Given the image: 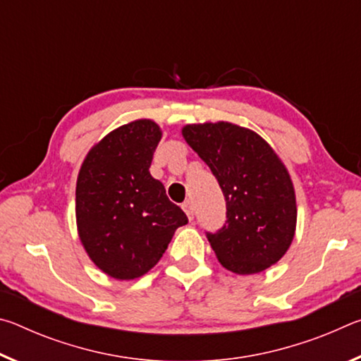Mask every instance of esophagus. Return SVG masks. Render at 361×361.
I'll use <instances>...</instances> for the list:
<instances>
[{"instance_id": "34e87169", "label": "esophagus", "mask_w": 361, "mask_h": 361, "mask_svg": "<svg viewBox=\"0 0 361 361\" xmlns=\"http://www.w3.org/2000/svg\"><path fill=\"white\" fill-rule=\"evenodd\" d=\"M181 207H183V210H185V213L188 215V218L189 219H194V207H192L191 200H186V202L183 204Z\"/></svg>"}]
</instances>
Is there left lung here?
<instances>
[{"label":"left lung","mask_w":361,"mask_h":361,"mask_svg":"<svg viewBox=\"0 0 361 361\" xmlns=\"http://www.w3.org/2000/svg\"><path fill=\"white\" fill-rule=\"evenodd\" d=\"M186 143L210 167L226 199V223L207 239L223 267L258 274L282 258L296 231L290 173L258 133L231 122L183 127Z\"/></svg>","instance_id":"obj_1"}]
</instances>
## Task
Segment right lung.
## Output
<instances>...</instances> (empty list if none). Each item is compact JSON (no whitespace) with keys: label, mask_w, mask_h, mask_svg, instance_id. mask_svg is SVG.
I'll list each match as a JSON object with an SVG mask.
<instances>
[{"label":"right lung","mask_w":361,"mask_h":361,"mask_svg":"<svg viewBox=\"0 0 361 361\" xmlns=\"http://www.w3.org/2000/svg\"><path fill=\"white\" fill-rule=\"evenodd\" d=\"M162 130L154 121L121 126L85 156L76 181V224L94 264L118 280L145 276L188 223L149 173Z\"/></svg>","instance_id":"add662e5"}]
</instances>
